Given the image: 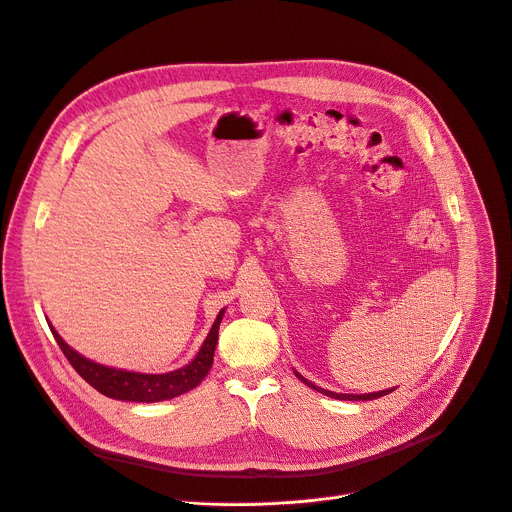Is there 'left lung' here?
I'll use <instances>...</instances> for the list:
<instances>
[{
    "mask_svg": "<svg viewBox=\"0 0 512 512\" xmlns=\"http://www.w3.org/2000/svg\"><path fill=\"white\" fill-rule=\"evenodd\" d=\"M295 375H297V379H301L307 387H311V389H316V391H320V393H324V396H328V398H334V400H348V402H359V400H375V398H381V396H387L389 391H393V387L391 389H383V391H373V393H361V396H357V393H336V391H328V389H322V387H316L313 385L311 381H307L303 375H299L297 371H295Z\"/></svg>",
    "mask_w": 512,
    "mask_h": 512,
    "instance_id": "8db88e82",
    "label": "left lung"
}]
</instances>
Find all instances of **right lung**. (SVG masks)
Returning <instances> with one entry per match:
<instances>
[{
    "instance_id": "add662e5",
    "label": "right lung",
    "mask_w": 512,
    "mask_h": 512,
    "mask_svg": "<svg viewBox=\"0 0 512 512\" xmlns=\"http://www.w3.org/2000/svg\"><path fill=\"white\" fill-rule=\"evenodd\" d=\"M225 309L219 311V316L207 334L201 350L196 352V357L182 369L162 373V375H153V373H135V371H123V369H112L104 367L100 363H94L86 357H82L80 352H75L61 336L59 332L51 326V332L63 350V355L71 363V367L80 373L94 389H98L102 396L112 398V400H123V402H164L172 400L176 396H182V393L190 391L192 387L199 385L211 365H213V355H215V346L219 338V324L223 320Z\"/></svg>"
}]
</instances>
